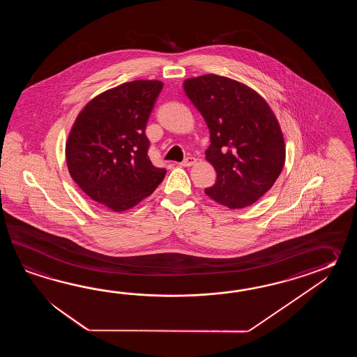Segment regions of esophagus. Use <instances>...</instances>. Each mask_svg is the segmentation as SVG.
Returning a JSON list of instances; mask_svg holds the SVG:
<instances>
[{
  "label": "esophagus",
  "instance_id": "esophagus-1",
  "mask_svg": "<svg viewBox=\"0 0 357 357\" xmlns=\"http://www.w3.org/2000/svg\"><path fill=\"white\" fill-rule=\"evenodd\" d=\"M197 163V160L194 158V157H188V158H185V160H182L181 166L183 167H190V166H192V165H195Z\"/></svg>",
  "mask_w": 357,
  "mask_h": 357
}]
</instances>
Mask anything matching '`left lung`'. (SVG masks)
<instances>
[{
  "label": "left lung",
  "mask_w": 357,
  "mask_h": 357,
  "mask_svg": "<svg viewBox=\"0 0 357 357\" xmlns=\"http://www.w3.org/2000/svg\"><path fill=\"white\" fill-rule=\"evenodd\" d=\"M183 91L211 132L205 155L217 181L205 194L229 209L254 204L273 186L286 160L273 111L257 91L226 76L186 79Z\"/></svg>",
  "instance_id": "obj_1"
}]
</instances>
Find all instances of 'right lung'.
Returning <instances> with one entry per match:
<instances>
[{
	"label": "right lung",
	"mask_w": 357,
	"mask_h": 357,
	"mask_svg": "<svg viewBox=\"0 0 357 357\" xmlns=\"http://www.w3.org/2000/svg\"><path fill=\"white\" fill-rule=\"evenodd\" d=\"M163 88L158 80L123 83L91 99L66 143L68 172L96 203L123 212L149 197L166 169L148 157L146 122Z\"/></svg>",
	"instance_id": "right-lung-1"
}]
</instances>
